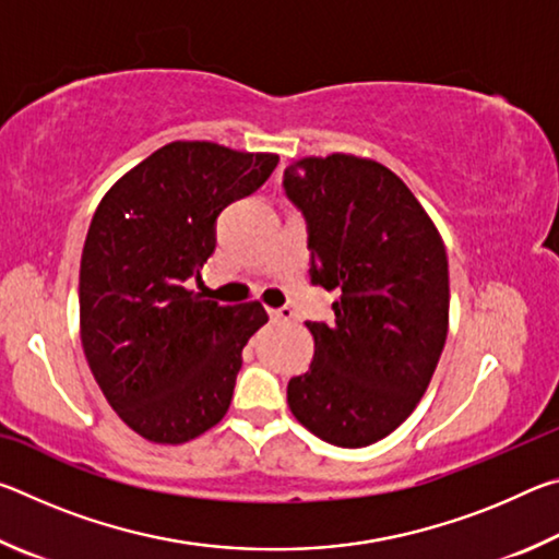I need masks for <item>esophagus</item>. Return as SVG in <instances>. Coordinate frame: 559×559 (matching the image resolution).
<instances>
[{"mask_svg": "<svg viewBox=\"0 0 559 559\" xmlns=\"http://www.w3.org/2000/svg\"><path fill=\"white\" fill-rule=\"evenodd\" d=\"M269 316H271V320H290L293 318V310L290 308H269Z\"/></svg>", "mask_w": 559, "mask_h": 559, "instance_id": "1", "label": "esophagus"}]
</instances>
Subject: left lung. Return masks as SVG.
I'll return each instance as SVG.
<instances>
[{"instance_id": "left-lung-1", "label": "left lung", "mask_w": 559, "mask_h": 559, "mask_svg": "<svg viewBox=\"0 0 559 559\" xmlns=\"http://www.w3.org/2000/svg\"><path fill=\"white\" fill-rule=\"evenodd\" d=\"M283 187L308 219L310 278L340 293L333 323H306L316 353L288 382V406L333 447H370L416 409L439 365L447 246L412 189L377 159H293Z\"/></svg>"}]
</instances>
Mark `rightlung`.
<instances>
[{"label":"right lung","mask_w":559,"mask_h":559,"mask_svg":"<svg viewBox=\"0 0 559 559\" xmlns=\"http://www.w3.org/2000/svg\"><path fill=\"white\" fill-rule=\"evenodd\" d=\"M278 155L175 140L103 197L81 257L79 320L108 404L153 443H185L229 412L241 349L266 323L259 300L219 306L189 290L224 206L257 192Z\"/></svg>","instance_id":"add662e5"}]
</instances>
